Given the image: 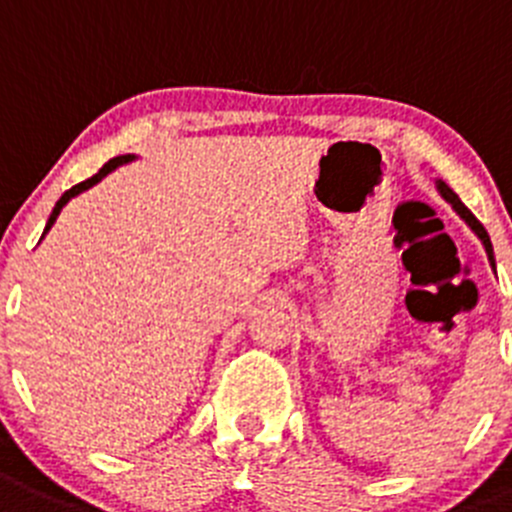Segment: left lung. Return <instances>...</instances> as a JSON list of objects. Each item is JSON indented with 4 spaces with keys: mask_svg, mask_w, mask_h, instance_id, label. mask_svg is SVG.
Segmentation results:
<instances>
[{
    "mask_svg": "<svg viewBox=\"0 0 512 512\" xmlns=\"http://www.w3.org/2000/svg\"><path fill=\"white\" fill-rule=\"evenodd\" d=\"M437 189H439V194H442V197H444V199H447V202H450V204H452V209H455V212H457V214H460V217H462V219H465V222H467V224H470V227H472V232H475V234H477V237H480V240H482V245H485V252H487V260H490V262H493V265H495V257H493V242H490V237H487L485 227H482V224H480V222H477V217H475V214H472V212H470V209H467V207H465V204H462V202H460V197H457L455 191H452V189H450V186L444 184V181H437Z\"/></svg>",
    "mask_w": 512,
    "mask_h": 512,
    "instance_id": "1",
    "label": "left lung"
}]
</instances>
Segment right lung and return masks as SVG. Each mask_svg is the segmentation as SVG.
I'll return each mask as SVG.
<instances>
[{
  "instance_id": "right-lung-1",
  "label": "right lung",
  "mask_w": 512,
  "mask_h": 512,
  "mask_svg": "<svg viewBox=\"0 0 512 512\" xmlns=\"http://www.w3.org/2000/svg\"><path fill=\"white\" fill-rule=\"evenodd\" d=\"M133 159H136V156H131V154H126V156H116V159H111V161H108V164H105L103 169L98 171V174H95V176H90V179H85V181H80V184H75L73 189H68V191H65V194H62V197L57 199V204H55V209H52L50 219H47V227H45V232H47V229L52 227V224H55L57 214H60V209L65 207V204H68L70 199H73V197H78L80 191H85V189H90V186H95V184H98V181L103 179L105 174H111V171L116 169V166H121V164H128V161H133Z\"/></svg>"
}]
</instances>
